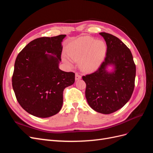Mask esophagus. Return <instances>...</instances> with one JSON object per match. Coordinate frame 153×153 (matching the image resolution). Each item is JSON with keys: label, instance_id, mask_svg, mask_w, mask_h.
I'll list each match as a JSON object with an SVG mask.
<instances>
[{"label": "esophagus", "instance_id": "34e87169", "mask_svg": "<svg viewBox=\"0 0 153 153\" xmlns=\"http://www.w3.org/2000/svg\"><path fill=\"white\" fill-rule=\"evenodd\" d=\"M81 78H82V76L80 75H78V73L75 74V80H78L81 79Z\"/></svg>", "mask_w": 153, "mask_h": 153}]
</instances>
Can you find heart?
Instances as JSON below:
<instances>
[{
    "instance_id": "heart-1",
    "label": "heart",
    "mask_w": 153,
    "mask_h": 153,
    "mask_svg": "<svg viewBox=\"0 0 153 153\" xmlns=\"http://www.w3.org/2000/svg\"><path fill=\"white\" fill-rule=\"evenodd\" d=\"M107 47L103 41L96 40L89 36L80 37L69 43L67 53L62 55L63 60L68 65L72 66V59L79 61L82 71H95L103 63L106 57Z\"/></svg>"
}]
</instances>
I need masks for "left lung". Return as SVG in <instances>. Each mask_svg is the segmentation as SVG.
I'll return each instance as SVG.
<instances>
[{
  "label": "left lung",
  "mask_w": 153,
  "mask_h": 153,
  "mask_svg": "<svg viewBox=\"0 0 153 153\" xmlns=\"http://www.w3.org/2000/svg\"><path fill=\"white\" fill-rule=\"evenodd\" d=\"M107 51L105 61L94 73L83 76L87 103L96 112L112 114L130 99L135 87L136 66L133 55L123 41L112 34L100 32ZM112 68L109 71L108 68Z\"/></svg>",
  "instance_id": "8db88e82"
}]
</instances>
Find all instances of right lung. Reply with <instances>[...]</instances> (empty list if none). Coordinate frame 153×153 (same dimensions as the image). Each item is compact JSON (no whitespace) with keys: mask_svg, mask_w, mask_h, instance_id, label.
Wrapping results in <instances>:
<instances>
[{"mask_svg":"<svg viewBox=\"0 0 153 153\" xmlns=\"http://www.w3.org/2000/svg\"><path fill=\"white\" fill-rule=\"evenodd\" d=\"M66 36L36 39L16 59L13 91L22 107L34 116L47 118L57 114L62 106L64 89L75 82V73L59 69Z\"/></svg>","mask_w":153,"mask_h":153,"instance_id":"add662e5","label":"right lung"}]
</instances>
